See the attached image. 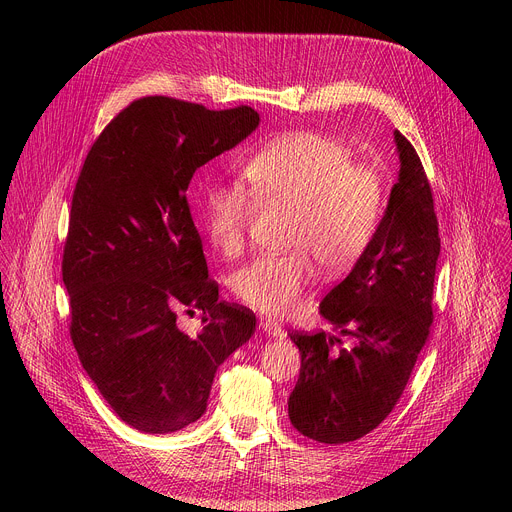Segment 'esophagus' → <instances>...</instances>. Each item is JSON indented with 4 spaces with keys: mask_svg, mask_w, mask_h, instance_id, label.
Wrapping results in <instances>:
<instances>
[{
    "mask_svg": "<svg viewBox=\"0 0 512 512\" xmlns=\"http://www.w3.org/2000/svg\"><path fill=\"white\" fill-rule=\"evenodd\" d=\"M259 326H261L263 332L269 334V336H283V328H281L275 320H271V318H261Z\"/></svg>",
    "mask_w": 512,
    "mask_h": 512,
    "instance_id": "1",
    "label": "esophagus"
}]
</instances>
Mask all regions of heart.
<instances>
[{
    "instance_id": "1",
    "label": "heart",
    "mask_w": 512,
    "mask_h": 512,
    "mask_svg": "<svg viewBox=\"0 0 512 512\" xmlns=\"http://www.w3.org/2000/svg\"><path fill=\"white\" fill-rule=\"evenodd\" d=\"M243 174L261 204L291 210L287 253L263 255L241 267L231 289L243 304L273 316L300 304L316 265L326 277L348 273L369 251L387 210V180L356 162L344 141L298 131L269 141ZM202 227L225 257L245 251L255 200L237 186L212 184L202 192Z\"/></svg>"
}]
</instances>
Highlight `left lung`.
I'll list each match as a JSON object with an SVG mask.
<instances>
[{
	"label": "left lung",
	"mask_w": 512,
	"mask_h": 512,
	"mask_svg": "<svg viewBox=\"0 0 512 512\" xmlns=\"http://www.w3.org/2000/svg\"><path fill=\"white\" fill-rule=\"evenodd\" d=\"M395 141L401 172L377 237L320 304L336 334L289 332L302 354L289 419L322 444L354 442L393 411L433 322V194L411 141Z\"/></svg>",
	"instance_id": "1"
}]
</instances>
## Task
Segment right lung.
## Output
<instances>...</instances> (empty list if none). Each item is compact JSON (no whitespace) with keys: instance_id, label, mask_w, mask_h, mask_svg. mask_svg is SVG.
Returning <instances> with one entry per match:
<instances>
[{"instance_id":"add662e5","label":"right lung","mask_w":512,"mask_h":512,"mask_svg":"<svg viewBox=\"0 0 512 512\" xmlns=\"http://www.w3.org/2000/svg\"><path fill=\"white\" fill-rule=\"evenodd\" d=\"M257 125L249 105L141 97L99 133L79 174L62 253L70 340L111 409L139 431L202 417L216 369L255 332L249 308L218 300L186 190ZM194 309L205 328L188 337L175 318Z\"/></svg>"}]
</instances>
